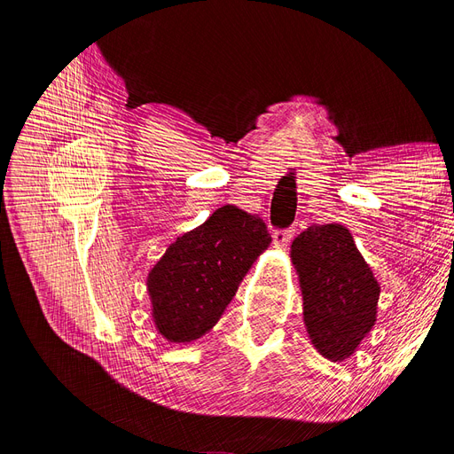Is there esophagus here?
<instances>
[{"instance_id":"esophagus-1","label":"esophagus","mask_w":454,"mask_h":454,"mask_svg":"<svg viewBox=\"0 0 454 454\" xmlns=\"http://www.w3.org/2000/svg\"><path fill=\"white\" fill-rule=\"evenodd\" d=\"M294 232H295L294 227L286 229V231H274L272 232V240H274V244L280 246V248H284V246H287V242L294 239Z\"/></svg>"}]
</instances>
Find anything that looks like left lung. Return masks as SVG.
<instances>
[{
	"label": "left lung",
	"instance_id": "8db88e82",
	"mask_svg": "<svg viewBox=\"0 0 454 454\" xmlns=\"http://www.w3.org/2000/svg\"><path fill=\"white\" fill-rule=\"evenodd\" d=\"M303 294V320L314 348L342 362L377 322L380 286L347 227L314 225L292 242Z\"/></svg>",
	"mask_w": 454,
	"mask_h": 454
}]
</instances>
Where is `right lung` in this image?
<instances>
[{"label": "right lung", "mask_w": 454, "mask_h": 454, "mask_svg": "<svg viewBox=\"0 0 454 454\" xmlns=\"http://www.w3.org/2000/svg\"><path fill=\"white\" fill-rule=\"evenodd\" d=\"M269 244L263 219L232 204L177 237L147 274L157 332L177 345L208 333Z\"/></svg>", "instance_id": "1"}]
</instances>
